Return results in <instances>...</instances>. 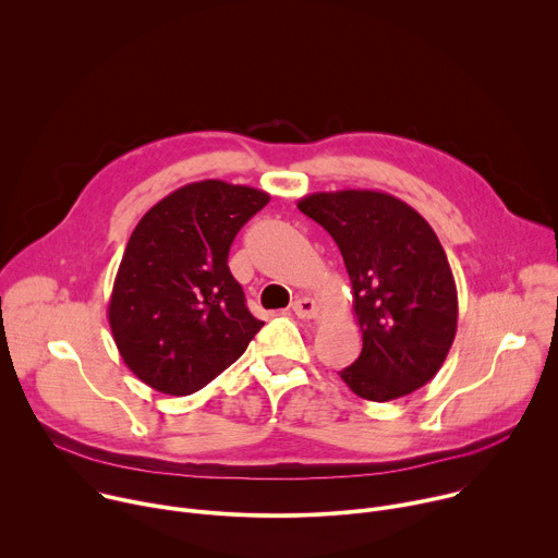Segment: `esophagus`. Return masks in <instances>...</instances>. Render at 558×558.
Instances as JSON below:
<instances>
[{"label":"esophagus","instance_id":"obj_1","mask_svg":"<svg viewBox=\"0 0 558 558\" xmlns=\"http://www.w3.org/2000/svg\"><path fill=\"white\" fill-rule=\"evenodd\" d=\"M291 308H293V313H295L298 317H306V320H311V317L317 315V304H315V300H311V298H306V295L298 298Z\"/></svg>","mask_w":558,"mask_h":558}]
</instances>
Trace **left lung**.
I'll return each mask as SVG.
<instances>
[{"label":"left lung","mask_w":558,"mask_h":558,"mask_svg":"<svg viewBox=\"0 0 558 558\" xmlns=\"http://www.w3.org/2000/svg\"><path fill=\"white\" fill-rule=\"evenodd\" d=\"M298 209L323 225L344 258L360 357L340 371L364 400L411 395L441 368L457 333V287L433 227L404 201L375 190L315 192Z\"/></svg>","instance_id":"8db88e82"}]
</instances>
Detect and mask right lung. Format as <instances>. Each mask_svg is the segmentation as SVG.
I'll list each match as a JSON object with an SVG mask.
<instances>
[{
  "label": "right lung",
  "mask_w": 558,
  "mask_h": 558,
  "mask_svg": "<svg viewBox=\"0 0 558 558\" xmlns=\"http://www.w3.org/2000/svg\"><path fill=\"white\" fill-rule=\"evenodd\" d=\"M269 198L247 185L198 181L158 201L134 227L108 320L123 362L154 390H201L265 325L250 313L227 256Z\"/></svg>",
  "instance_id": "right-lung-1"
}]
</instances>
